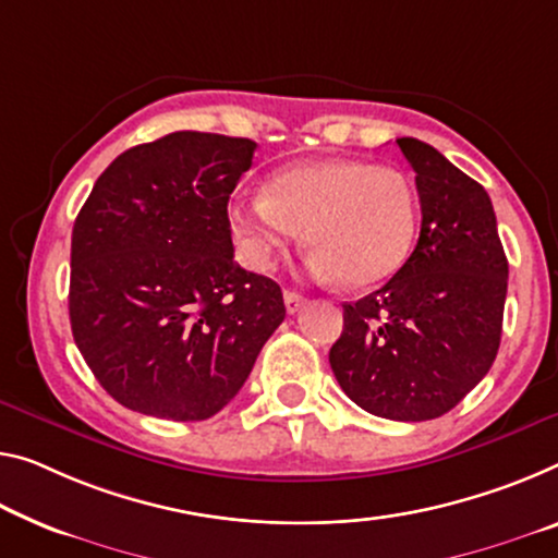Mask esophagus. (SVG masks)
<instances>
[{"label":"esophagus","instance_id":"34e87169","mask_svg":"<svg viewBox=\"0 0 558 558\" xmlns=\"http://www.w3.org/2000/svg\"><path fill=\"white\" fill-rule=\"evenodd\" d=\"M284 304H287V312L289 314H296L299 308H302L304 304H306V299L299 294V291H294V289H287L284 291Z\"/></svg>","mask_w":558,"mask_h":558}]
</instances>
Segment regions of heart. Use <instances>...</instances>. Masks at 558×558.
<instances>
[{
    "label": "heart",
    "instance_id": "b5f03b06",
    "mask_svg": "<svg viewBox=\"0 0 558 558\" xmlns=\"http://www.w3.org/2000/svg\"><path fill=\"white\" fill-rule=\"evenodd\" d=\"M229 219L252 269H269L304 227L314 277H344L364 289L404 267L414 250L418 199L411 179L393 167L316 159L281 169L267 192L231 202Z\"/></svg>",
    "mask_w": 558,
    "mask_h": 558
}]
</instances>
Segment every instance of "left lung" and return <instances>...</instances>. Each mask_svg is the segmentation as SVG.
I'll return each instance as SVG.
<instances>
[{
  "label": "left lung",
  "mask_w": 558,
  "mask_h": 558,
  "mask_svg": "<svg viewBox=\"0 0 558 558\" xmlns=\"http://www.w3.org/2000/svg\"><path fill=\"white\" fill-rule=\"evenodd\" d=\"M397 144L416 171L418 242L387 284L344 304L329 364L368 414L426 422L457 407L492 368L509 262L484 186L424 142Z\"/></svg>",
  "instance_id": "left-lung-1"
}]
</instances>
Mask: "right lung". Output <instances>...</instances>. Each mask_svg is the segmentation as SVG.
I'll use <instances>...</instances> for the list:
<instances>
[{
  "label": "right lung",
  "instance_id": "obj_1",
  "mask_svg": "<svg viewBox=\"0 0 558 558\" xmlns=\"http://www.w3.org/2000/svg\"><path fill=\"white\" fill-rule=\"evenodd\" d=\"M242 136L174 132L126 149L72 229L74 344L119 404L169 422L225 409L284 322L277 281L234 262Z\"/></svg>",
  "mask_w": 558,
  "mask_h": 558
}]
</instances>
